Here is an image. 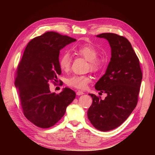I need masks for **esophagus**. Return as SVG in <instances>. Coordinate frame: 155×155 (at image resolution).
<instances>
[{"mask_svg":"<svg viewBox=\"0 0 155 155\" xmlns=\"http://www.w3.org/2000/svg\"><path fill=\"white\" fill-rule=\"evenodd\" d=\"M76 94H77L78 96H81V95L84 94V93H83L82 91H78V92H76Z\"/></svg>","mask_w":155,"mask_h":155,"instance_id":"1","label":"esophagus"}]
</instances>
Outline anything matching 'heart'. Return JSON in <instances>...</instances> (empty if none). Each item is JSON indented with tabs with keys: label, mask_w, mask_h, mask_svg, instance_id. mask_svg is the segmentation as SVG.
I'll return each mask as SVG.
<instances>
[{
	"label": "heart",
	"mask_w": 155,
	"mask_h": 155,
	"mask_svg": "<svg viewBox=\"0 0 155 155\" xmlns=\"http://www.w3.org/2000/svg\"><path fill=\"white\" fill-rule=\"evenodd\" d=\"M76 51L83 57L85 58L89 62V67L92 71H96L100 67V61L97 59L98 56L97 50L93 46L88 45L81 46ZM71 55L66 51L63 53L59 59V65L60 68L63 71H67L70 68L71 65ZM91 81V78L88 76H74L68 78L67 79V84L70 87L76 88L78 89H85L88 84Z\"/></svg>",
	"instance_id": "obj_1"
}]
</instances>
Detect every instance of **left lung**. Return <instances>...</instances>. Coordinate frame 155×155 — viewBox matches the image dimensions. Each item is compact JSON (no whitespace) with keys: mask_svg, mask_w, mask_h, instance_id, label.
<instances>
[{"mask_svg":"<svg viewBox=\"0 0 155 155\" xmlns=\"http://www.w3.org/2000/svg\"><path fill=\"white\" fill-rule=\"evenodd\" d=\"M108 41L111 58L105 74L95 88L107 96L102 100L93 94L88 118L94 127L109 131L118 127L127 119L137 105L142 79L139 59L130 42L124 37L112 33L96 35Z\"/></svg>","mask_w":155,"mask_h":155,"instance_id":"1","label":"left lung"}]
</instances>
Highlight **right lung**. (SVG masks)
I'll return each instance as SVG.
<instances>
[{"instance_id":"add662e5","label":"right lung","mask_w":155,"mask_h":155,"mask_svg":"<svg viewBox=\"0 0 155 155\" xmlns=\"http://www.w3.org/2000/svg\"><path fill=\"white\" fill-rule=\"evenodd\" d=\"M76 41L54 31L32 39L18 64L15 86L26 118L41 128H49L64 116L76 93L64 88L58 94L51 93L49 81L58 80L61 74L60 50Z\"/></svg>"}]
</instances>
